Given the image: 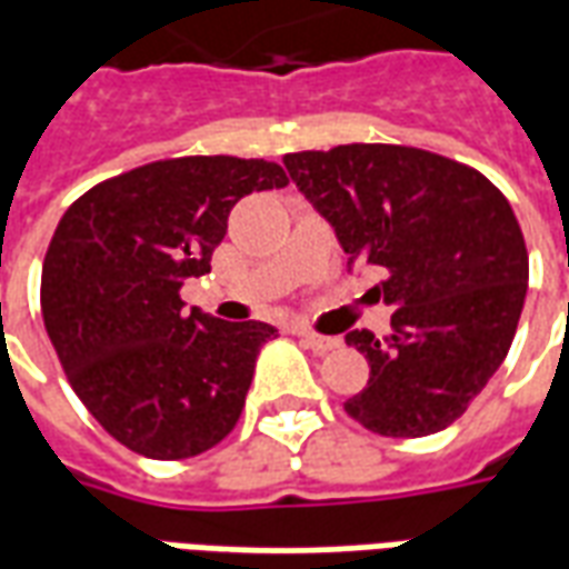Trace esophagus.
<instances>
[{"label":"esophagus","instance_id":"obj_1","mask_svg":"<svg viewBox=\"0 0 569 569\" xmlns=\"http://www.w3.org/2000/svg\"><path fill=\"white\" fill-rule=\"evenodd\" d=\"M298 338H301V345L310 347L313 353H332V350H338V347H341V341H338V338L317 335V332H310V329H298Z\"/></svg>","mask_w":569,"mask_h":569}]
</instances>
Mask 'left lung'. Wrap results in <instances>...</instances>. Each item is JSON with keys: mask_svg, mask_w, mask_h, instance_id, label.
I'll return each instance as SVG.
<instances>
[{"mask_svg": "<svg viewBox=\"0 0 569 569\" xmlns=\"http://www.w3.org/2000/svg\"><path fill=\"white\" fill-rule=\"evenodd\" d=\"M286 170L332 222L350 261L383 273L390 335L350 332L369 387L345 411L378 436L451 427L512 347L527 296V247L488 176L436 151L350 142L292 151Z\"/></svg>", "mask_w": 569, "mask_h": 569, "instance_id": "1", "label": "left lung"}]
</instances>
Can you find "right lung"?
Masks as SVG:
<instances>
[{"label":"right lung","mask_w":569,"mask_h":569,"mask_svg":"<svg viewBox=\"0 0 569 569\" xmlns=\"http://www.w3.org/2000/svg\"><path fill=\"white\" fill-rule=\"evenodd\" d=\"M286 182L261 158H167L93 186L57 222L42 264L44 329L76 396L130 451L198 457L240 420L277 329L186 310L179 289L210 271L237 200Z\"/></svg>","instance_id":"obj_1"}]
</instances>
